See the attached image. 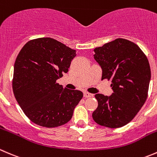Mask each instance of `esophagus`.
Here are the masks:
<instances>
[{
    "mask_svg": "<svg viewBox=\"0 0 157 157\" xmlns=\"http://www.w3.org/2000/svg\"><path fill=\"white\" fill-rule=\"evenodd\" d=\"M91 97H93L92 94L86 92V91H85V92H84V98H91Z\"/></svg>",
    "mask_w": 157,
    "mask_h": 157,
    "instance_id": "1",
    "label": "esophagus"
}]
</instances>
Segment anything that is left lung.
Returning <instances> with one entry per match:
<instances>
[{"mask_svg": "<svg viewBox=\"0 0 157 157\" xmlns=\"http://www.w3.org/2000/svg\"><path fill=\"white\" fill-rule=\"evenodd\" d=\"M102 69V79L111 80V96L94 95L98 108L93 120L101 126L118 128L136 115L148 95L151 72L147 57L130 40L118 38L94 49Z\"/></svg>", "mask_w": 157, "mask_h": 157, "instance_id": "1", "label": "left lung"}]
</instances>
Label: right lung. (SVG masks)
Instances as JSON below:
<instances>
[{
  "instance_id": "obj_1",
  "label": "right lung",
  "mask_w": 157,
  "mask_h": 157,
  "mask_svg": "<svg viewBox=\"0 0 157 157\" xmlns=\"http://www.w3.org/2000/svg\"><path fill=\"white\" fill-rule=\"evenodd\" d=\"M75 56V49L49 37L29 40L20 51L12 88L21 109L36 124L56 128L72 118L83 93L63 88L56 80L69 72Z\"/></svg>"
}]
</instances>
